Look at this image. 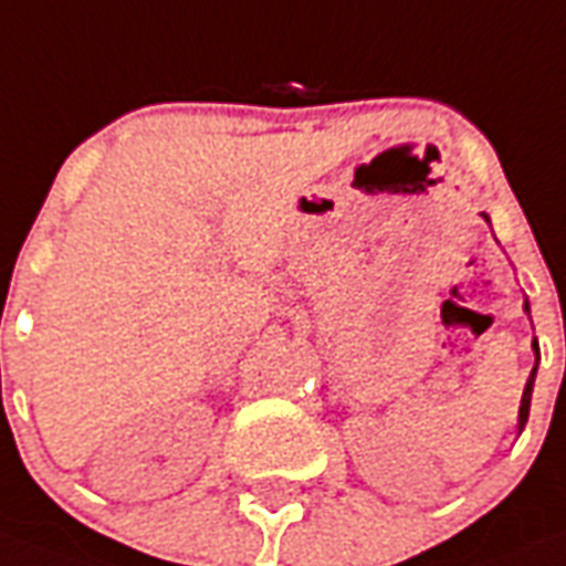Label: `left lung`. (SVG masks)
I'll return each instance as SVG.
<instances>
[{
	"instance_id": "left-lung-1",
	"label": "left lung",
	"mask_w": 566,
	"mask_h": 566,
	"mask_svg": "<svg viewBox=\"0 0 566 566\" xmlns=\"http://www.w3.org/2000/svg\"><path fill=\"white\" fill-rule=\"evenodd\" d=\"M490 222V216L481 213ZM525 314H532V308H528V300H525ZM532 350L534 356H537V361H541V344H537V338L532 340ZM534 377H537V365L532 368V377H528V382H525V391H523V400H520V418H516V433H523L525 430V421H528V409H532V391H534Z\"/></svg>"
}]
</instances>
